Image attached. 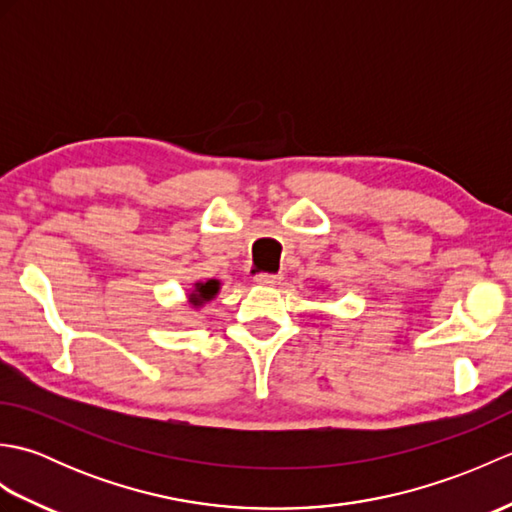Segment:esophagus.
I'll return each instance as SVG.
<instances>
[{
  "mask_svg": "<svg viewBox=\"0 0 512 512\" xmlns=\"http://www.w3.org/2000/svg\"><path fill=\"white\" fill-rule=\"evenodd\" d=\"M281 275H275V273H259L257 277H255V281L259 286H266V288H277L279 284H281Z\"/></svg>",
  "mask_w": 512,
  "mask_h": 512,
  "instance_id": "esophagus-1",
  "label": "esophagus"
}]
</instances>
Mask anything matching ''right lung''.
Here are the masks:
<instances>
[{"mask_svg": "<svg viewBox=\"0 0 512 512\" xmlns=\"http://www.w3.org/2000/svg\"><path fill=\"white\" fill-rule=\"evenodd\" d=\"M222 284L220 279H206V281H195V284L187 290V301L189 306L200 310L204 303H209L217 297V292H220Z\"/></svg>", "mask_w": 512, "mask_h": 512, "instance_id": "right-lung-1", "label": "right lung"}]
</instances>
